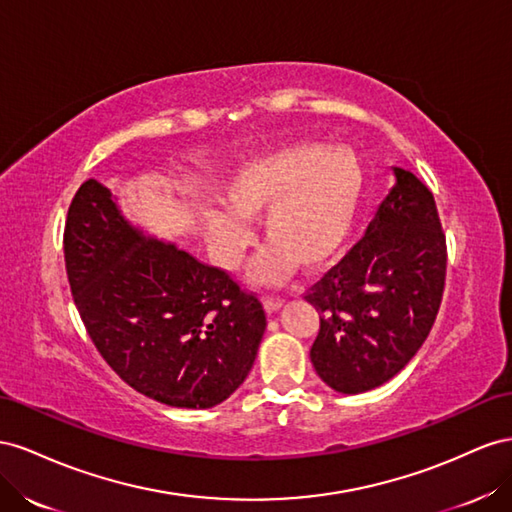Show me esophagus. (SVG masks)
Segmentation results:
<instances>
[{
  "mask_svg": "<svg viewBox=\"0 0 512 512\" xmlns=\"http://www.w3.org/2000/svg\"><path fill=\"white\" fill-rule=\"evenodd\" d=\"M264 306H266L268 313L279 311L281 306H283V298H279V296H266V298H264Z\"/></svg>",
  "mask_w": 512,
  "mask_h": 512,
  "instance_id": "esophagus-1",
  "label": "esophagus"
}]
</instances>
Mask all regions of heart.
<instances>
[{
  "label": "heart",
  "mask_w": 512,
  "mask_h": 512,
  "mask_svg": "<svg viewBox=\"0 0 512 512\" xmlns=\"http://www.w3.org/2000/svg\"><path fill=\"white\" fill-rule=\"evenodd\" d=\"M362 191V173L347 152L291 143L240 167L223 188L221 210L201 218L218 266L233 268L251 242L242 223L261 215L270 246L257 259L255 279L279 283L294 270L324 266L345 242Z\"/></svg>",
  "instance_id": "1"
}]
</instances>
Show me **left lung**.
Returning <instances> with one entry per match:
<instances>
[{
	"mask_svg": "<svg viewBox=\"0 0 512 512\" xmlns=\"http://www.w3.org/2000/svg\"><path fill=\"white\" fill-rule=\"evenodd\" d=\"M397 184L364 236L306 291L319 313L311 362L343 394L382 386L429 337L446 283V236L433 193L394 167Z\"/></svg>",
	"mask_w": 512,
	"mask_h": 512,
	"instance_id": "left-lung-1",
	"label": "left lung"
}]
</instances>
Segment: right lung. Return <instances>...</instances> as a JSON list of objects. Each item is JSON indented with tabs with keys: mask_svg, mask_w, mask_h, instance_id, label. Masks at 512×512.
I'll list each match as a JSON object with an SVG mask.
<instances>
[{
	"mask_svg": "<svg viewBox=\"0 0 512 512\" xmlns=\"http://www.w3.org/2000/svg\"><path fill=\"white\" fill-rule=\"evenodd\" d=\"M64 259L87 334L130 388L188 410L240 388L266 313L229 272L145 238L98 180L83 182L70 201Z\"/></svg>",
	"mask_w": 512,
	"mask_h": 512,
	"instance_id": "obj_1",
	"label": "right lung"
}]
</instances>
